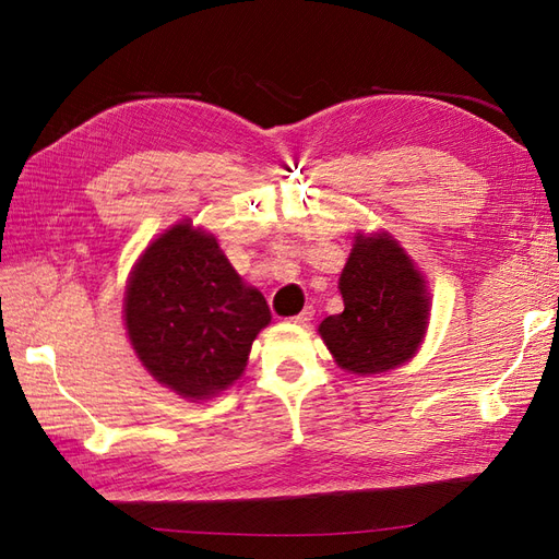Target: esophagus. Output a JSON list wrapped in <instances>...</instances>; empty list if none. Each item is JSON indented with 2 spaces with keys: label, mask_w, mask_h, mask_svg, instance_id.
<instances>
[{
  "label": "esophagus",
  "mask_w": 559,
  "mask_h": 559,
  "mask_svg": "<svg viewBox=\"0 0 559 559\" xmlns=\"http://www.w3.org/2000/svg\"><path fill=\"white\" fill-rule=\"evenodd\" d=\"M312 317H314V310H312V308H306L300 314L292 317V321H294V324H298V326H308L310 321H312Z\"/></svg>",
  "instance_id": "1"
}]
</instances>
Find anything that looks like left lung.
Returning <instances> with one entry per match:
<instances>
[{
	"instance_id": "1",
	"label": "left lung",
	"mask_w": 559,
	"mask_h": 559,
	"mask_svg": "<svg viewBox=\"0 0 559 559\" xmlns=\"http://www.w3.org/2000/svg\"><path fill=\"white\" fill-rule=\"evenodd\" d=\"M337 289L345 310L319 324L335 364L378 376L415 357L429 324L427 282L389 233H357Z\"/></svg>"
}]
</instances>
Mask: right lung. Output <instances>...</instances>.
<instances>
[{"label": "right lung", "mask_w": 559, "mask_h": 559, "mask_svg": "<svg viewBox=\"0 0 559 559\" xmlns=\"http://www.w3.org/2000/svg\"><path fill=\"white\" fill-rule=\"evenodd\" d=\"M123 317L142 366L189 401L238 380L253 337L270 324L263 294L235 273L214 235L191 222L144 249L126 286Z\"/></svg>", "instance_id": "obj_1"}]
</instances>
